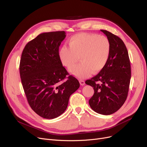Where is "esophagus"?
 I'll list each match as a JSON object with an SVG mask.
<instances>
[{
    "label": "esophagus",
    "instance_id": "esophagus-1",
    "mask_svg": "<svg viewBox=\"0 0 147 147\" xmlns=\"http://www.w3.org/2000/svg\"><path fill=\"white\" fill-rule=\"evenodd\" d=\"M80 83L81 86H84L85 84V81L84 80H80Z\"/></svg>",
    "mask_w": 147,
    "mask_h": 147
}]
</instances>
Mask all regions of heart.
<instances>
[{"label":"heart","mask_w":147,"mask_h":147,"mask_svg":"<svg viewBox=\"0 0 147 147\" xmlns=\"http://www.w3.org/2000/svg\"><path fill=\"white\" fill-rule=\"evenodd\" d=\"M69 48L64 46L58 52L64 66L71 67L80 59L81 63L70 69L75 77L83 78L90 74H96L106 65L111 52L109 39L97 34L80 33L68 41Z\"/></svg>","instance_id":"b5f03b06"}]
</instances>
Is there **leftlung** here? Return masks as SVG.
Masks as SVG:
<instances>
[{"label":"left lung","instance_id":"1","mask_svg":"<svg viewBox=\"0 0 147 147\" xmlns=\"http://www.w3.org/2000/svg\"><path fill=\"white\" fill-rule=\"evenodd\" d=\"M101 31L110 42V55L104 68L85 83L93 87L94 94L89 101L92 109L98 113L109 115L118 111L126 100L131 66L123 41L109 31Z\"/></svg>","mask_w":147,"mask_h":147}]
</instances>
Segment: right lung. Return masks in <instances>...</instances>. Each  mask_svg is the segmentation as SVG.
Wrapping results in <instances>:
<instances>
[{"label": "right lung", "instance_id": "right-lung-1", "mask_svg": "<svg viewBox=\"0 0 147 147\" xmlns=\"http://www.w3.org/2000/svg\"><path fill=\"white\" fill-rule=\"evenodd\" d=\"M65 37L64 31L40 34L26 45L21 56L20 75L28 104L45 119L63 114L70 96L80 87L78 80L69 75L58 56Z\"/></svg>", "mask_w": 147, "mask_h": 147}]
</instances>
